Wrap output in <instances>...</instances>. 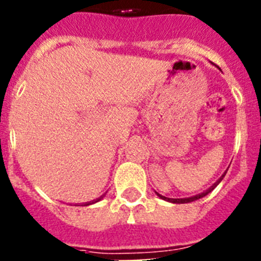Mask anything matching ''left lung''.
I'll return each mask as SVG.
<instances>
[{
	"label": "left lung",
	"instance_id": "1",
	"mask_svg": "<svg viewBox=\"0 0 261 261\" xmlns=\"http://www.w3.org/2000/svg\"><path fill=\"white\" fill-rule=\"evenodd\" d=\"M226 175V171L223 172V175L222 176L220 177V179H218V180L216 181V183L213 184V186L211 187V188H208V190L206 191H204V192H201V193H199V195H196V196H191V197H184V199H170V197H165V196H162V195H159V193H156V195H158V197H161V199L162 200H165V201H168V202H174V204H187V202H192V201H196V200H199V199H201V197H204V196H206L208 195V193H211L212 191L214 190V188H216L217 186H218V184L221 183V180H222L223 179V176H225Z\"/></svg>",
	"mask_w": 261,
	"mask_h": 261
}]
</instances>
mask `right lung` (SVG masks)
<instances>
[{"label": "right lung", "instance_id": "right-lung-1", "mask_svg": "<svg viewBox=\"0 0 261 261\" xmlns=\"http://www.w3.org/2000/svg\"><path fill=\"white\" fill-rule=\"evenodd\" d=\"M103 196H106V195H103ZM103 196H100V197H99V199H96V200H93V201H89V202H85V204H82L84 205V206H87V205H91V204H95V202H98V201H100V200L103 199Z\"/></svg>", "mask_w": 261, "mask_h": 261}]
</instances>
